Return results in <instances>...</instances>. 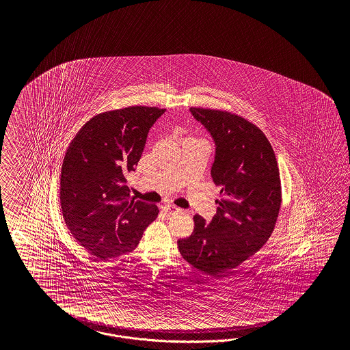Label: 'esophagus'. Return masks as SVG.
Masks as SVG:
<instances>
[{"instance_id": "obj_1", "label": "esophagus", "mask_w": 350, "mask_h": 350, "mask_svg": "<svg viewBox=\"0 0 350 350\" xmlns=\"http://www.w3.org/2000/svg\"><path fill=\"white\" fill-rule=\"evenodd\" d=\"M161 209L165 213L180 212V208H177V206H174V205H164V206H161Z\"/></svg>"}]
</instances>
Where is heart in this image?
I'll return each instance as SVG.
<instances>
[{"label": "heart", "mask_w": 350, "mask_h": 350, "mask_svg": "<svg viewBox=\"0 0 350 350\" xmlns=\"http://www.w3.org/2000/svg\"><path fill=\"white\" fill-rule=\"evenodd\" d=\"M189 139H192V138H189Z\"/></svg>", "instance_id": "1"}]
</instances>
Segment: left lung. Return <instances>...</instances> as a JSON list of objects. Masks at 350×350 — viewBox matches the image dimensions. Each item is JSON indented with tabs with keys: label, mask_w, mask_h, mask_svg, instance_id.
<instances>
[{
	"label": "left lung",
	"mask_w": 350,
	"mask_h": 350,
	"mask_svg": "<svg viewBox=\"0 0 350 350\" xmlns=\"http://www.w3.org/2000/svg\"><path fill=\"white\" fill-rule=\"evenodd\" d=\"M190 111L214 141L211 174L222 199L215 202L212 222L193 217V232L178 240V249L195 268L218 275L256 253L273 232L281 206L280 172L269 141L253 123L222 110Z\"/></svg>",
	"instance_id": "8db88e82"
}]
</instances>
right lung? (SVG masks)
<instances>
[{"label": "right lung", "mask_w": 350, "mask_h": 350, "mask_svg": "<svg viewBox=\"0 0 350 350\" xmlns=\"http://www.w3.org/2000/svg\"><path fill=\"white\" fill-rule=\"evenodd\" d=\"M165 109L129 106L90 119L65 152L60 180L64 221L75 240L98 259L132 252L157 219L154 204L131 199L135 170L148 131Z\"/></svg>", "instance_id": "right-lung-1"}]
</instances>
